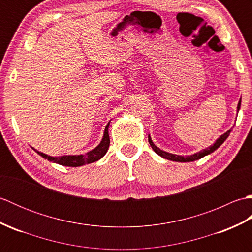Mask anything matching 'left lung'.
Instances as JSON below:
<instances>
[{"mask_svg":"<svg viewBox=\"0 0 252 252\" xmlns=\"http://www.w3.org/2000/svg\"><path fill=\"white\" fill-rule=\"evenodd\" d=\"M240 104H242V98H240L239 101H238L237 112H238L239 109H240ZM231 131H232V129H229L227 132H225V133H224V134H222V135H221L220 137H219L218 140L215 142V144H213V145L209 146V147H207V148H205V149H202V151L198 152V153H196V154H194V155H190V156H180V155H174V154H171V153H167V152L162 151V149H160L159 147H157L156 145H155L154 142L152 141L151 135H148V142H149V144H151V146H152V148L154 149V152L156 153V154H158L159 156H161V157L164 158V159L172 160V161H178V162H190V161H195V160L200 159V158H202V157L207 156V155H209V154H211V153L215 152L216 149H218L219 147H220V146L222 145V144L224 143V141H225L226 138L228 137V135H229V133H231Z\"/></svg>","mask_w":252,"mask_h":252,"instance_id":"1","label":"left lung"}]
</instances>
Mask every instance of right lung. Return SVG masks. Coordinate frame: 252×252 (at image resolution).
Returning <instances> with one entry per match:
<instances>
[{
  "instance_id": "right-lung-1",
  "label": "right lung",
  "mask_w": 252,
  "mask_h": 252,
  "mask_svg": "<svg viewBox=\"0 0 252 252\" xmlns=\"http://www.w3.org/2000/svg\"><path fill=\"white\" fill-rule=\"evenodd\" d=\"M109 123H110V121L107 123L105 131H104V136H103V138H101L100 143L94 149L88 152L87 154L65 155V156L52 157V156H49V155L36 151V149H34V148L33 149L44 159H47L51 162L58 163L61 165H65V167H81V165H83V164L95 162V161H97V160H99L100 158H103L109 148V144H110L109 134H108Z\"/></svg>"
}]
</instances>
